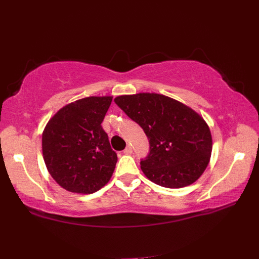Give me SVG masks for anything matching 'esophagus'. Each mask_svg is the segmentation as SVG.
I'll use <instances>...</instances> for the list:
<instances>
[{
  "mask_svg": "<svg viewBox=\"0 0 259 259\" xmlns=\"http://www.w3.org/2000/svg\"><path fill=\"white\" fill-rule=\"evenodd\" d=\"M123 152H124V154H132V152H133V150H132V148H131V146L130 145H127V146H126V149L123 151Z\"/></svg>",
  "mask_w": 259,
  "mask_h": 259,
  "instance_id": "esophagus-1",
  "label": "esophagus"
}]
</instances>
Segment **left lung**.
I'll use <instances>...</instances> for the list:
<instances>
[{
	"mask_svg": "<svg viewBox=\"0 0 259 259\" xmlns=\"http://www.w3.org/2000/svg\"><path fill=\"white\" fill-rule=\"evenodd\" d=\"M116 105L149 139L150 153L141 169L151 182L167 188L193 184L206 169L212 135L196 111L167 96L142 92L118 96Z\"/></svg>",
	"mask_w": 259,
	"mask_h": 259,
	"instance_id": "1",
	"label": "left lung"
}]
</instances>
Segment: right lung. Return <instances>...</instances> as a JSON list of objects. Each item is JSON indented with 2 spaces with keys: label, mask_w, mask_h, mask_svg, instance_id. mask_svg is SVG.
I'll return each instance as SVG.
<instances>
[{
  "label": "right lung",
  "mask_w": 259,
  "mask_h": 259,
  "mask_svg": "<svg viewBox=\"0 0 259 259\" xmlns=\"http://www.w3.org/2000/svg\"><path fill=\"white\" fill-rule=\"evenodd\" d=\"M111 96L87 97L61 108L42 132V157L53 179L66 190L92 194L109 182L117 154L101 123Z\"/></svg>",
  "instance_id": "add662e5"
}]
</instances>
